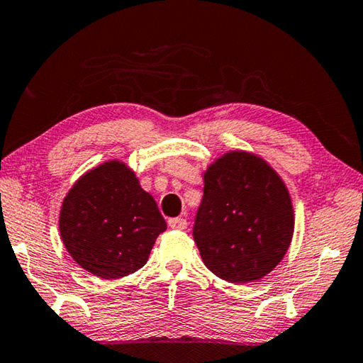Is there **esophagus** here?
Listing matches in <instances>:
<instances>
[{
	"label": "esophagus",
	"instance_id": "esophagus-1",
	"mask_svg": "<svg viewBox=\"0 0 363 363\" xmlns=\"http://www.w3.org/2000/svg\"><path fill=\"white\" fill-rule=\"evenodd\" d=\"M169 228L172 229H179V231H182V229L187 228V220H184V218H172V220L168 221Z\"/></svg>",
	"mask_w": 363,
	"mask_h": 363
}]
</instances>
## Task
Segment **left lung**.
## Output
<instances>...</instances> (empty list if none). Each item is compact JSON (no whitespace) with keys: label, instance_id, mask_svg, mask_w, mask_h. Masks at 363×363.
<instances>
[{"label":"left lung","instance_id":"obj_1","mask_svg":"<svg viewBox=\"0 0 363 363\" xmlns=\"http://www.w3.org/2000/svg\"><path fill=\"white\" fill-rule=\"evenodd\" d=\"M194 240L205 267L229 283H252L278 267L294 234L291 195L254 153L234 150L203 172Z\"/></svg>","mask_w":363,"mask_h":363}]
</instances>
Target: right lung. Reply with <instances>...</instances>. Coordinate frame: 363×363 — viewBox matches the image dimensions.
I'll use <instances>...</instances> for the list:
<instances>
[{
  "instance_id": "1",
  "label": "right lung",
  "mask_w": 363,
  "mask_h": 363,
  "mask_svg": "<svg viewBox=\"0 0 363 363\" xmlns=\"http://www.w3.org/2000/svg\"><path fill=\"white\" fill-rule=\"evenodd\" d=\"M166 221L135 172L119 160L85 172L62 200L60 233L79 267L103 279L140 269Z\"/></svg>"
}]
</instances>
